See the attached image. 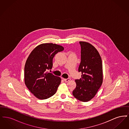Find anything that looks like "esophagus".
I'll list each match as a JSON object with an SVG mask.
<instances>
[{"label":"esophagus","instance_id":"esophagus-1","mask_svg":"<svg viewBox=\"0 0 129 129\" xmlns=\"http://www.w3.org/2000/svg\"><path fill=\"white\" fill-rule=\"evenodd\" d=\"M63 80H64V81L65 82H69V81H70L71 80V78H68L67 79H64V78H63Z\"/></svg>","mask_w":129,"mask_h":129}]
</instances>
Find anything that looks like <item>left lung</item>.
Segmentation results:
<instances>
[{
  "label": "left lung",
  "mask_w": 129,
  "mask_h": 129,
  "mask_svg": "<svg viewBox=\"0 0 129 129\" xmlns=\"http://www.w3.org/2000/svg\"><path fill=\"white\" fill-rule=\"evenodd\" d=\"M81 62L78 68L80 79L75 80L76 86L73 91L75 98L87 102L95 96L103 81V64L100 54L92 44L80 42Z\"/></svg>",
  "instance_id": "left-lung-1"
}]
</instances>
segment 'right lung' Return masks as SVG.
Returning <instances> with one entry per match:
<instances>
[{
	"label": "right lung",
	"instance_id": "add662e5",
	"mask_svg": "<svg viewBox=\"0 0 129 129\" xmlns=\"http://www.w3.org/2000/svg\"><path fill=\"white\" fill-rule=\"evenodd\" d=\"M64 50L61 45L43 43L33 49L25 62V85L36 98H49L55 94L61 78L47 72L53 66V59L56 53Z\"/></svg>",
	"mask_w": 129,
	"mask_h": 129
}]
</instances>
